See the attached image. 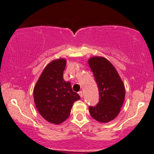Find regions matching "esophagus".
<instances>
[{
	"label": "esophagus",
	"mask_w": 154,
	"mask_h": 154,
	"mask_svg": "<svg viewBox=\"0 0 154 154\" xmlns=\"http://www.w3.org/2000/svg\"><path fill=\"white\" fill-rule=\"evenodd\" d=\"M78 94H79V95L80 96V97H81V98H82V97H83V92H82V91H80L78 92Z\"/></svg>",
	"instance_id": "34e87169"
}]
</instances>
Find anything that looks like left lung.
<instances>
[{"label":"left lung","mask_w":154,"mask_h":154,"mask_svg":"<svg viewBox=\"0 0 154 154\" xmlns=\"http://www.w3.org/2000/svg\"><path fill=\"white\" fill-rule=\"evenodd\" d=\"M99 91V102L89 106V113L99 122L107 123L116 117L125 98V88L116 69L103 57L88 60Z\"/></svg>","instance_id":"1"}]
</instances>
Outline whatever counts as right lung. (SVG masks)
<instances>
[{"label":"right lung","mask_w":154,"mask_h":154,"mask_svg":"<svg viewBox=\"0 0 154 154\" xmlns=\"http://www.w3.org/2000/svg\"><path fill=\"white\" fill-rule=\"evenodd\" d=\"M65 59L54 60L47 65L34 87L33 96L37 109L49 123L59 124L70 114L73 103L80 99L70 82H65Z\"/></svg>","instance_id":"right-lung-1"}]
</instances>
